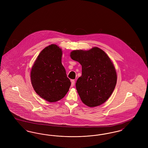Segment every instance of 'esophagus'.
Returning a JSON list of instances; mask_svg holds the SVG:
<instances>
[{"label": "esophagus", "instance_id": "esophagus-1", "mask_svg": "<svg viewBox=\"0 0 148 148\" xmlns=\"http://www.w3.org/2000/svg\"><path fill=\"white\" fill-rule=\"evenodd\" d=\"M71 87H73L74 84H75V80H71Z\"/></svg>", "mask_w": 148, "mask_h": 148}]
</instances>
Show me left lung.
Returning a JSON list of instances; mask_svg holds the SVG:
<instances>
[{
    "label": "left lung",
    "instance_id": "left-lung-1",
    "mask_svg": "<svg viewBox=\"0 0 148 148\" xmlns=\"http://www.w3.org/2000/svg\"><path fill=\"white\" fill-rule=\"evenodd\" d=\"M70 56L82 66V75L76 83L82 102L89 107L105 103L113 93L117 81L116 72L109 57L98 47L73 50Z\"/></svg>",
    "mask_w": 148,
    "mask_h": 148
}]
</instances>
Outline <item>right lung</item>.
Listing matches in <instances>:
<instances>
[{
    "label": "right lung",
    "instance_id": "obj_1",
    "mask_svg": "<svg viewBox=\"0 0 148 148\" xmlns=\"http://www.w3.org/2000/svg\"><path fill=\"white\" fill-rule=\"evenodd\" d=\"M62 50L56 44L45 47L37 57L30 73L35 92L49 102L63 98L71 86L62 63Z\"/></svg>",
    "mask_w": 148,
    "mask_h": 148
}]
</instances>
